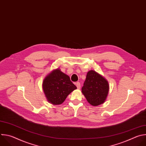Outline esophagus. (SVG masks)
I'll list each match as a JSON object with an SVG mask.
<instances>
[{"instance_id": "esophagus-1", "label": "esophagus", "mask_w": 146, "mask_h": 146, "mask_svg": "<svg viewBox=\"0 0 146 146\" xmlns=\"http://www.w3.org/2000/svg\"><path fill=\"white\" fill-rule=\"evenodd\" d=\"M76 87H77V88L78 89H80V88H81V84H80V83L79 82H77L76 83Z\"/></svg>"}]
</instances>
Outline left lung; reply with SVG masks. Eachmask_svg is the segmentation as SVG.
<instances>
[{"label":"left lung","mask_w":146,"mask_h":146,"mask_svg":"<svg viewBox=\"0 0 146 146\" xmlns=\"http://www.w3.org/2000/svg\"><path fill=\"white\" fill-rule=\"evenodd\" d=\"M81 90L88 102L91 105L96 106L105 102L109 86L108 81L102 76L91 70L87 73Z\"/></svg>","instance_id":"1"}]
</instances>
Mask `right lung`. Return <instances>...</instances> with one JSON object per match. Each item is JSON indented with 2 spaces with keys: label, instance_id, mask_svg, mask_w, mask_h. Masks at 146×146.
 Here are the masks:
<instances>
[{
  "label": "right lung",
  "instance_id": "right-lung-1",
  "mask_svg": "<svg viewBox=\"0 0 146 146\" xmlns=\"http://www.w3.org/2000/svg\"><path fill=\"white\" fill-rule=\"evenodd\" d=\"M76 88L69 76L59 69L52 70L43 82V91L48 102L55 105L62 104Z\"/></svg>",
  "mask_w": 146,
  "mask_h": 146
}]
</instances>
